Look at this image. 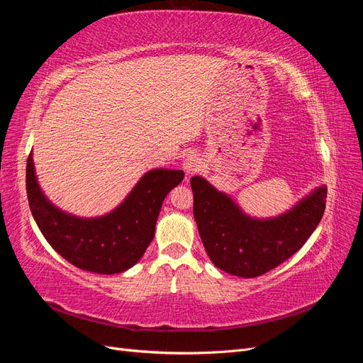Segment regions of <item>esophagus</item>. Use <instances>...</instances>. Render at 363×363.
Segmentation results:
<instances>
[{
  "label": "esophagus",
  "mask_w": 363,
  "mask_h": 363,
  "mask_svg": "<svg viewBox=\"0 0 363 363\" xmlns=\"http://www.w3.org/2000/svg\"><path fill=\"white\" fill-rule=\"evenodd\" d=\"M201 168H203L201 159L196 156V155H189V156L184 157V160H183V169H184V172L188 174V175L196 174L199 171H201Z\"/></svg>",
  "instance_id": "1"
}]
</instances>
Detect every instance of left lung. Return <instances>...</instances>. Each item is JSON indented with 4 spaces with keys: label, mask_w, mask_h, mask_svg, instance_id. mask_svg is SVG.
<instances>
[{
    "label": "left lung",
    "mask_w": 363,
    "mask_h": 363,
    "mask_svg": "<svg viewBox=\"0 0 363 363\" xmlns=\"http://www.w3.org/2000/svg\"><path fill=\"white\" fill-rule=\"evenodd\" d=\"M194 218L212 263L232 276L252 279L298 251L320 224L327 186L320 184L277 216L257 218L206 179H191Z\"/></svg>",
    "instance_id": "left-lung-1"
}]
</instances>
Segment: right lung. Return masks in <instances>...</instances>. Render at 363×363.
I'll use <instances>...</instances> for the list:
<instances>
[{"label": "right lung", "instance_id": "1", "mask_svg": "<svg viewBox=\"0 0 363 363\" xmlns=\"http://www.w3.org/2000/svg\"><path fill=\"white\" fill-rule=\"evenodd\" d=\"M27 196L33 218L48 244L74 267L96 274H119L144 256L155 238L164 196L182 183V169L147 171L113 211L84 218L62 211L38 182L33 152L27 160Z\"/></svg>", "mask_w": 363, "mask_h": 363}]
</instances>
